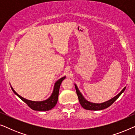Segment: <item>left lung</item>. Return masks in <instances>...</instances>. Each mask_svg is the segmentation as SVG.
Masks as SVG:
<instances>
[{"instance_id": "1", "label": "left lung", "mask_w": 135, "mask_h": 135, "mask_svg": "<svg viewBox=\"0 0 135 135\" xmlns=\"http://www.w3.org/2000/svg\"><path fill=\"white\" fill-rule=\"evenodd\" d=\"M75 90H76V93L77 95L78 96V98L79 100V102H80V104L81 106H82L83 108L85 109L86 110H102L108 107H109L110 105H112L113 103L115 102V101L118 98H119L120 96L123 91H125V88H126V86H125L124 88H123V90L120 92V93L112 98V99H109V100L106 101V102H104L103 103H91L90 101L86 100V99L84 97V96L82 95V94L80 93V91H79V88H77L76 85L75 84Z\"/></svg>"}]
</instances>
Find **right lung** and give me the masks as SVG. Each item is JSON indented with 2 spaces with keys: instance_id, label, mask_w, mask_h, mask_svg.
Wrapping results in <instances>:
<instances>
[{
  "instance_id": "obj_1",
  "label": "right lung",
  "mask_w": 135,
  "mask_h": 135,
  "mask_svg": "<svg viewBox=\"0 0 135 135\" xmlns=\"http://www.w3.org/2000/svg\"><path fill=\"white\" fill-rule=\"evenodd\" d=\"M66 78V77H62V78L59 79L55 82L54 88H53V90L52 93L50 97L47 99H45L44 101H34L28 100V99H25L23 98L21 96L18 95L16 92L13 90L12 86H11L13 91L16 95H17L22 101L26 103L29 108L32 109L34 110H38V111H46V110H49L51 109L54 108L56 106L57 101L58 99V94H59V90H60V87L62 81Z\"/></svg>"
}]
</instances>
